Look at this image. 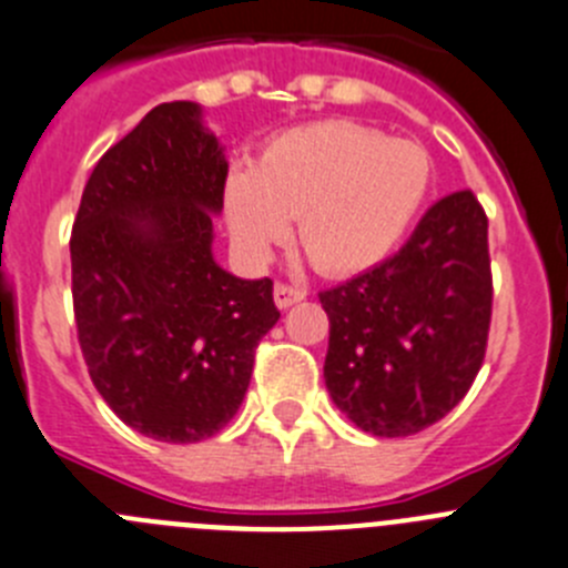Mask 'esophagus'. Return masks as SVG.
Returning <instances> with one entry per match:
<instances>
[{
    "mask_svg": "<svg viewBox=\"0 0 568 568\" xmlns=\"http://www.w3.org/2000/svg\"><path fill=\"white\" fill-rule=\"evenodd\" d=\"M305 296H308V291L296 288V285H285V283L274 285V302H277V308H291L294 302H302Z\"/></svg>",
    "mask_w": 568,
    "mask_h": 568,
    "instance_id": "esophagus-1",
    "label": "esophagus"
}]
</instances>
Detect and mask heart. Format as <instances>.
Instances as JSON below:
<instances>
[{
    "label": "heart",
    "mask_w": 568,
    "mask_h": 568,
    "mask_svg": "<svg viewBox=\"0 0 568 568\" xmlns=\"http://www.w3.org/2000/svg\"><path fill=\"white\" fill-rule=\"evenodd\" d=\"M432 187V159L412 140L347 120L294 125L263 142L224 184L232 237L266 257L296 219V241L320 272L378 266L404 241Z\"/></svg>",
    "instance_id": "1"
}]
</instances>
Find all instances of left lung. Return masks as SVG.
Returning <instances> with one entry per match:
<instances>
[{
	"instance_id": "obj_1",
	"label": "left lung",
	"mask_w": 568,
	"mask_h": 568,
	"mask_svg": "<svg viewBox=\"0 0 568 568\" xmlns=\"http://www.w3.org/2000/svg\"><path fill=\"white\" fill-rule=\"evenodd\" d=\"M320 302L331 320L325 384L349 420L375 437L443 420L474 384L490 331L487 215L476 195L439 199L400 252Z\"/></svg>"
}]
</instances>
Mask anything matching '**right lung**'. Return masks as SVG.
Masks as SVG:
<instances>
[{"label":"right lung","mask_w":568,"mask_h":568,"mask_svg":"<svg viewBox=\"0 0 568 568\" xmlns=\"http://www.w3.org/2000/svg\"><path fill=\"white\" fill-rule=\"evenodd\" d=\"M230 164L201 105L148 111L94 164L72 226L81 353L125 426L199 443L241 409L254 349L280 320L274 283L212 257Z\"/></svg>","instance_id":"right-lung-1"}]
</instances>
